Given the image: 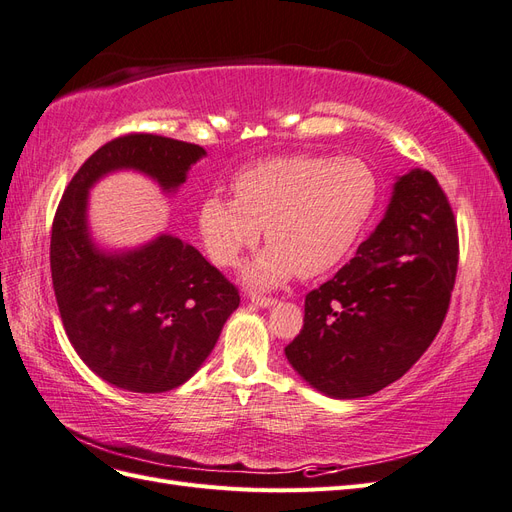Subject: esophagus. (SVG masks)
Segmentation results:
<instances>
[{"instance_id":"obj_1","label":"esophagus","mask_w":512,"mask_h":512,"mask_svg":"<svg viewBox=\"0 0 512 512\" xmlns=\"http://www.w3.org/2000/svg\"><path fill=\"white\" fill-rule=\"evenodd\" d=\"M252 303H256V305H260V307H271V305H275L277 303V299L275 297H267V294H252Z\"/></svg>"}]
</instances>
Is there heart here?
<instances>
[{
  "instance_id": "heart-1",
  "label": "heart",
  "mask_w": 512,
  "mask_h": 512,
  "mask_svg": "<svg viewBox=\"0 0 512 512\" xmlns=\"http://www.w3.org/2000/svg\"><path fill=\"white\" fill-rule=\"evenodd\" d=\"M232 190L235 198L209 194L203 200L200 235L218 265L235 267L265 228L271 245L245 271L256 286L333 269L361 237L380 192L371 166L352 156L262 160L241 170Z\"/></svg>"
}]
</instances>
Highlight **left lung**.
Instances as JSON below:
<instances>
[{
  "label": "left lung",
  "instance_id": "8db88e82",
  "mask_svg": "<svg viewBox=\"0 0 512 512\" xmlns=\"http://www.w3.org/2000/svg\"><path fill=\"white\" fill-rule=\"evenodd\" d=\"M457 220L429 170L399 177L384 220L333 280L307 292L290 365L329 397L382 391L421 359L451 305Z\"/></svg>",
  "mask_w": 512,
  "mask_h": 512
}]
</instances>
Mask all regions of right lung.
<instances>
[{
  "instance_id": "add662e5",
  "label": "right lung",
  "mask_w": 512,
  "mask_h": 512,
  "mask_svg": "<svg viewBox=\"0 0 512 512\" xmlns=\"http://www.w3.org/2000/svg\"><path fill=\"white\" fill-rule=\"evenodd\" d=\"M205 149L132 132L85 160L59 200L51 277L66 335L102 380L132 393L177 389L213 350L239 290L196 247L162 235L141 250L102 254L87 232V190L117 168H136L164 190L185 181Z\"/></svg>"
}]
</instances>
